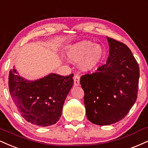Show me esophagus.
Listing matches in <instances>:
<instances>
[{
	"label": "esophagus",
	"instance_id": "34e87169",
	"mask_svg": "<svg viewBox=\"0 0 148 148\" xmlns=\"http://www.w3.org/2000/svg\"><path fill=\"white\" fill-rule=\"evenodd\" d=\"M79 76L77 75H75L74 76L73 79H74V85L75 86H78L79 85Z\"/></svg>",
	"mask_w": 148,
	"mask_h": 148
}]
</instances>
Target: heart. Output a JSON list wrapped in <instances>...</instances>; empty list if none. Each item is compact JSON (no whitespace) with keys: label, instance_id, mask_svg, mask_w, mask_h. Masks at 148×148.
<instances>
[{"label":"heart","instance_id":"b5f03b06","mask_svg":"<svg viewBox=\"0 0 148 148\" xmlns=\"http://www.w3.org/2000/svg\"><path fill=\"white\" fill-rule=\"evenodd\" d=\"M103 48L93 41L82 40L67 47L66 55L71 62H79V66L83 71L94 69L101 62L104 57Z\"/></svg>","mask_w":148,"mask_h":148}]
</instances>
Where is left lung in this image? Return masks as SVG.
<instances>
[{
    "label": "left lung",
    "mask_w": 148,
    "mask_h": 148,
    "mask_svg": "<svg viewBox=\"0 0 148 148\" xmlns=\"http://www.w3.org/2000/svg\"><path fill=\"white\" fill-rule=\"evenodd\" d=\"M107 62L96 72L80 78L84 91L86 117L98 125H109L124 119L137 98L139 66L124 43L107 37Z\"/></svg>",
    "instance_id": "1"
}]
</instances>
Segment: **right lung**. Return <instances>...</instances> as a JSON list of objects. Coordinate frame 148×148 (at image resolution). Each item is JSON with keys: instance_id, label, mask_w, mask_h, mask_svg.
Here are the masks:
<instances>
[{"instance_id": "right-lung-1", "label": "right lung", "mask_w": 148, "mask_h": 148, "mask_svg": "<svg viewBox=\"0 0 148 148\" xmlns=\"http://www.w3.org/2000/svg\"><path fill=\"white\" fill-rule=\"evenodd\" d=\"M73 74L56 73L36 80L20 76L15 67L9 74V88L14 103L25 121L39 127L55 124L62 116L63 105L73 85Z\"/></svg>"}]
</instances>
